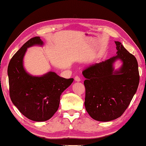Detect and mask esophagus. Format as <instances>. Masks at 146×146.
I'll use <instances>...</instances> for the list:
<instances>
[{
	"label": "esophagus",
	"mask_w": 146,
	"mask_h": 146,
	"mask_svg": "<svg viewBox=\"0 0 146 146\" xmlns=\"http://www.w3.org/2000/svg\"><path fill=\"white\" fill-rule=\"evenodd\" d=\"M75 82H80L81 78L80 77H78V76H76L75 78Z\"/></svg>",
	"instance_id": "esophagus-1"
}]
</instances>
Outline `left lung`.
<instances>
[{
  "mask_svg": "<svg viewBox=\"0 0 146 146\" xmlns=\"http://www.w3.org/2000/svg\"><path fill=\"white\" fill-rule=\"evenodd\" d=\"M115 56L90 65L82 71L86 78L85 107L91 117L108 122L119 117L130 103L139 84V66L135 57L115 41ZM122 64L115 70V62Z\"/></svg>",
  "mask_w": 146,
  "mask_h": 146,
  "instance_id": "left-lung-1",
  "label": "left lung"
}]
</instances>
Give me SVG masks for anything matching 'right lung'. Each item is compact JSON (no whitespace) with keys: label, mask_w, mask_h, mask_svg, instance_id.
I'll use <instances>...</instances> for the list:
<instances>
[{"label":"right lung","mask_w":146,"mask_h":146,"mask_svg":"<svg viewBox=\"0 0 146 146\" xmlns=\"http://www.w3.org/2000/svg\"><path fill=\"white\" fill-rule=\"evenodd\" d=\"M36 45H44L40 37L29 39L13 55L7 75L10 98L14 105L30 120L43 122L57 112L60 96L74 79L60 77L51 71L41 76L29 73L23 66V58L27 48Z\"/></svg>","instance_id":"1"}]
</instances>
